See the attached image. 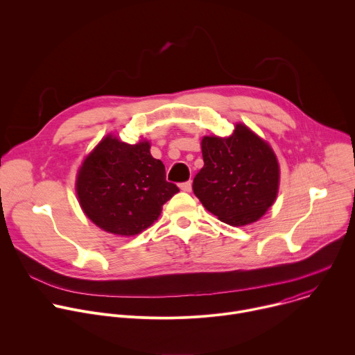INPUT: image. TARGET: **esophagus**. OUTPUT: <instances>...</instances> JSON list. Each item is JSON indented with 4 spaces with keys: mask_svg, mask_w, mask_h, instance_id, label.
I'll return each mask as SVG.
<instances>
[{
    "mask_svg": "<svg viewBox=\"0 0 355 355\" xmlns=\"http://www.w3.org/2000/svg\"><path fill=\"white\" fill-rule=\"evenodd\" d=\"M180 187H181V189H182L184 192H191V189H192V182H191V181H185V182H182Z\"/></svg>",
    "mask_w": 355,
    "mask_h": 355,
    "instance_id": "esophagus-1",
    "label": "esophagus"
}]
</instances>
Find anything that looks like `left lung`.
Masks as SVG:
<instances>
[{
	"label": "left lung",
	"instance_id": "left-lung-1",
	"mask_svg": "<svg viewBox=\"0 0 355 355\" xmlns=\"http://www.w3.org/2000/svg\"><path fill=\"white\" fill-rule=\"evenodd\" d=\"M202 167L193 178L198 199L219 220L244 226L274 204L279 167L272 148L239 123L232 136L202 139Z\"/></svg>",
	"mask_w": 355,
	"mask_h": 355
}]
</instances>
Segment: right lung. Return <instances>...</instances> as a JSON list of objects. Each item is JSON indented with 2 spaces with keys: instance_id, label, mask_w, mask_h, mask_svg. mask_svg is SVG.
Segmentation results:
<instances>
[{
  "instance_id": "add662e5",
  "label": "right lung",
  "mask_w": 355,
  "mask_h": 355,
  "mask_svg": "<svg viewBox=\"0 0 355 355\" xmlns=\"http://www.w3.org/2000/svg\"><path fill=\"white\" fill-rule=\"evenodd\" d=\"M84 214L101 229L135 236L157 220L180 189L166 180L164 164L148 141L126 144L108 135L84 160L76 184Z\"/></svg>"
}]
</instances>
